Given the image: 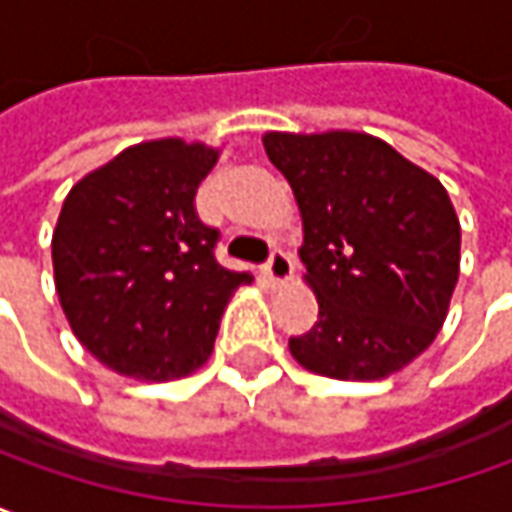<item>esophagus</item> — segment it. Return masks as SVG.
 Returning <instances> with one entry per match:
<instances>
[{
    "instance_id": "esophagus-1",
    "label": "esophagus",
    "mask_w": 512,
    "mask_h": 512,
    "mask_svg": "<svg viewBox=\"0 0 512 512\" xmlns=\"http://www.w3.org/2000/svg\"><path fill=\"white\" fill-rule=\"evenodd\" d=\"M291 272H294V266H291V257L283 252V249H274L272 257H269V263H266V277L272 280L274 286H283V283H289Z\"/></svg>"
}]
</instances>
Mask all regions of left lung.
<instances>
[{
    "mask_svg": "<svg viewBox=\"0 0 512 512\" xmlns=\"http://www.w3.org/2000/svg\"><path fill=\"white\" fill-rule=\"evenodd\" d=\"M303 218L300 260L320 317L289 351L311 374L371 382L436 340L459 280L448 189L368 133H266Z\"/></svg>",
    "mask_w": 512,
    "mask_h": 512,
    "instance_id": "left-lung-1",
    "label": "left lung"
}]
</instances>
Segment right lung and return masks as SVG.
<instances>
[{"mask_svg":"<svg viewBox=\"0 0 512 512\" xmlns=\"http://www.w3.org/2000/svg\"><path fill=\"white\" fill-rule=\"evenodd\" d=\"M218 155L201 141H144L64 198L53 229L59 303L79 343L115 374H192L209 360L235 289L252 283L215 260L218 229L195 212Z\"/></svg>","mask_w":512,"mask_h":512,"instance_id":"right-lung-1","label":"right lung"}]
</instances>
